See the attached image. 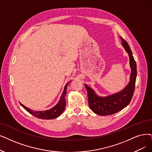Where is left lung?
<instances>
[{
  "mask_svg": "<svg viewBox=\"0 0 152 152\" xmlns=\"http://www.w3.org/2000/svg\"><path fill=\"white\" fill-rule=\"evenodd\" d=\"M122 46L129 56L131 74L130 81L127 86L120 92L106 96H100L87 85L85 84L88 94V105L94 113L97 115H112L117 113L128 105L132 100L135 87L137 78V64L132 56V52L128 43L122 37Z\"/></svg>",
  "mask_w": 152,
  "mask_h": 152,
  "instance_id": "obj_1",
  "label": "left lung"
}]
</instances>
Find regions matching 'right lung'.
Returning <instances> with one entry per match:
<instances>
[{
	"instance_id": "obj_1",
	"label": "right lung",
	"mask_w": 152,
	"mask_h": 152,
	"mask_svg": "<svg viewBox=\"0 0 152 152\" xmlns=\"http://www.w3.org/2000/svg\"><path fill=\"white\" fill-rule=\"evenodd\" d=\"M69 82H68L65 85L63 92L61 95V96H60L58 102L57 103V104L54 106L53 107H52V108H50V110H47L44 111H34L31 110V109L25 107L23 105H22L21 103H20V104L28 113L32 114L34 117L37 118L44 119V120H50V119L56 118L58 117L60 115L63 113V112L64 111V109L65 108V105H66L65 96L66 94V87H67Z\"/></svg>"
}]
</instances>
